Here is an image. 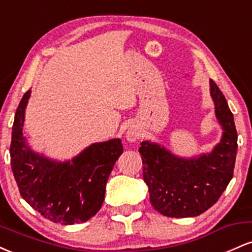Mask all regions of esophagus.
Wrapping results in <instances>:
<instances>
[{"label":"esophagus","mask_w":252,"mask_h":252,"mask_svg":"<svg viewBox=\"0 0 252 252\" xmlns=\"http://www.w3.org/2000/svg\"><path fill=\"white\" fill-rule=\"evenodd\" d=\"M138 137H140V134H138L136 130L128 129V131H126V140H128L129 142H136V141L138 140Z\"/></svg>","instance_id":"34e87169"}]
</instances>
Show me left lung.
<instances>
[{
	"mask_svg": "<svg viewBox=\"0 0 252 252\" xmlns=\"http://www.w3.org/2000/svg\"><path fill=\"white\" fill-rule=\"evenodd\" d=\"M210 92L222 129L220 142L212 152L185 158L149 141H143L138 149L152 206L166 217L187 218L201 215L218 201L233 176L238 147L233 115L212 79Z\"/></svg>",
	"mask_w": 252,
	"mask_h": 252,
	"instance_id": "8db88e82",
	"label": "left lung"
}]
</instances>
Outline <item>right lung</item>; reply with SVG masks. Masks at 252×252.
I'll use <instances>...</instances> for the list:
<instances>
[{
	"instance_id": "add662e5",
	"label": "right lung",
	"mask_w": 252,
	"mask_h": 252,
	"mask_svg": "<svg viewBox=\"0 0 252 252\" xmlns=\"http://www.w3.org/2000/svg\"><path fill=\"white\" fill-rule=\"evenodd\" d=\"M31 90L14 118L10 163L20 194L45 218L62 225L89 220L102 207L105 186L123 153L120 138L89 146L72 160L59 162L33 152L22 134Z\"/></svg>"
}]
</instances>
